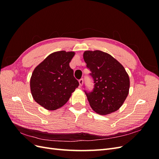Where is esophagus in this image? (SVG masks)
<instances>
[{
  "instance_id": "obj_1",
  "label": "esophagus",
  "mask_w": 159,
  "mask_h": 159,
  "mask_svg": "<svg viewBox=\"0 0 159 159\" xmlns=\"http://www.w3.org/2000/svg\"><path fill=\"white\" fill-rule=\"evenodd\" d=\"M83 84H84V80H83V79H80V80H79L80 87H81V86H82V85H83Z\"/></svg>"
}]
</instances>
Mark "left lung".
<instances>
[{
    "label": "left lung",
    "instance_id": "1",
    "mask_svg": "<svg viewBox=\"0 0 159 159\" xmlns=\"http://www.w3.org/2000/svg\"><path fill=\"white\" fill-rule=\"evenodd\" d=\"M84 60L94 81L91 92L85 91L91 107L99 115L116 111L129 94L130 80L124 67L107 53L85 51Z\"/></svg>",
    "mask_w": 159,
    "mask_h": 159
}]
</instances>
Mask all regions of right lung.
<instances>
[{
    "label": "right lung",
    "mask_w": 159,
    "mask_h": 159,
    "mask_svg": "<svg viewBox=\"0 0 159 159\" xmlns=\"http://www.w3.org/2000/svg\"><path fill=\"white\" fill-rule=\"evenodd\" d=\"M74 52L52 53L34 70L30 91L34 99L47 110L54 111L64 105L79 82L74 76L70 62Z\"/></svg>",
    "instance_id": "obj_1"
}]
</instances>
